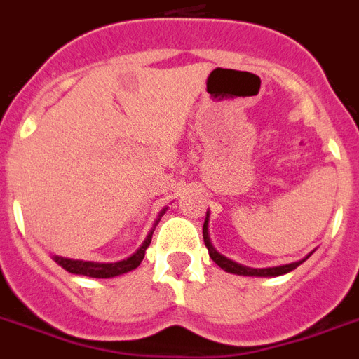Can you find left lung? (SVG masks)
Returning a JSON list of instances; mask_svg holds the SVG:
<instances>
[{"mask_svg": "<svg viewBox=\"0 0 359 359\" xmlns=\"http://www.w3.org/2000/svg\"><path fill=\"white\" fill-rule=\"evenodd\" d=\"M202 235H204V244H205V248H208V251H210L211 260H213L218 267H222L226 273L240 274V276H280V274L291 273L292 269H296V267L300 266V264H304V262L314 253L313 251V253H309L307 257L302 258V260L291 262V264H285V266L262 267V269H257V267H248V266H242V264H238V262H233L231 258L224 257V255H220L217 249H215V245L211 244V238H210V211L205 213L204 227H202Z\"/></svg>", "mask_w": 359, "mask_h": 359, "instance_id": "obj_1", "label": "left lung"}]
</instances>
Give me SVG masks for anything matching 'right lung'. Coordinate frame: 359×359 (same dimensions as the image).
Returning <instances> with one entry per match:
<instances>
[{"label":"right lung","mask_w":359,"mask_h":359,"mask_svg":"<svg viewBox=\"0 0 359 359\" xmlns=\"http://www.w3.org/2000/svg\"><path fill=\"white\" fill-rule=\"evenodd\" d=\"M168 208L161 210L157 220H155L154 227L149 229V233L146 235L144 242L139 245L135 253L130 255L128 258H123V260L117 262H90V260H74V258L67 257H59V255H54V262L57 266H61L63 269H67L68 273L72 274H83V276H90V278H114V276H119V274L130 273V271L137 269L141 266L142 258L146 255V249L151 244V236H154L155 227H157L158 220L162 218V215L166 213Z\"/></svg>","instance_id":"1"}]
</instances>
